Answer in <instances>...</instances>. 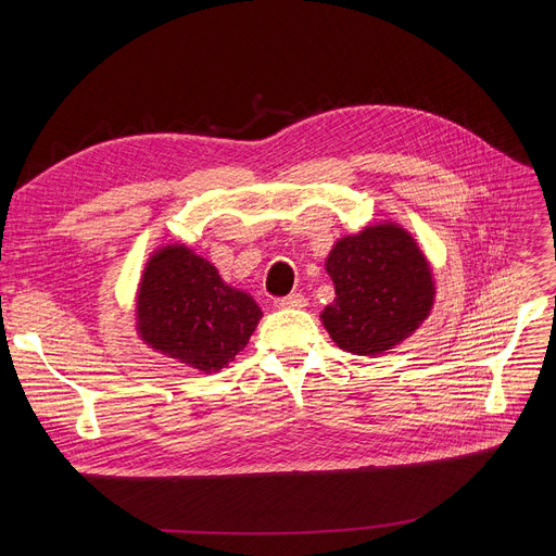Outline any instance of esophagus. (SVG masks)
I'll list each match as a JSON object with an SVG mask.
<instances>
[{
    "label": "esophagus",
    "instance_id": "esophagus-1",
    "mask_svg": "<svg viewBox=\"0 0 556 556\" xmlns=\"http://www.w3.org/2000/svg\"><path fill=\"white\" fill-rule=\"evenodd\" d=\"M275 306L277 308H304L306 306V298L302 293H290L286 298H277Z\"/></svg>",
    "mask_w": 556,
    "mask_h": 556
}]
</instances>
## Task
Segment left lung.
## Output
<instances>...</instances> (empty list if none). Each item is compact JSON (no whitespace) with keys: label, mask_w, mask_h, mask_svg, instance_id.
Segmentation results:
<instances>
[{"label":"left lung","mask_w":556,"mask_h":556,"mask_svg":"<svg viewBox=\"0 0 556 556\" xmlns=\"http://www.w3.org/2000/svg\"><path fill=\"white\" fill-rule=\"evenodd\" d=\"M325 268L336 286V300L319 319L349 354H388L410 338L432 311L430 261L399 223L367 225L338 239Z\"/></svg>","instance_id":"8db88e82"}]
</instances>
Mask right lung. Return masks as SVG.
I'll return each mask as SVG.
<instances>
[{
  "label": "right lung",
  "mask_w": 556,
  "mask_h": 556,
  "mask_svg": "<svg viewBox=\"0 0 556 556\" xmlns=\"http://www.w3.org/2000/svg\"><path fill=\"white\" fill-rule=\"evenodd\" d=\"M263 317L245 290L182 243L157 248L137 288V333L153 352L200 374H216L243 352Z\"/></svg>",
  "instance_id": "add662e5"
}]
</instances>
